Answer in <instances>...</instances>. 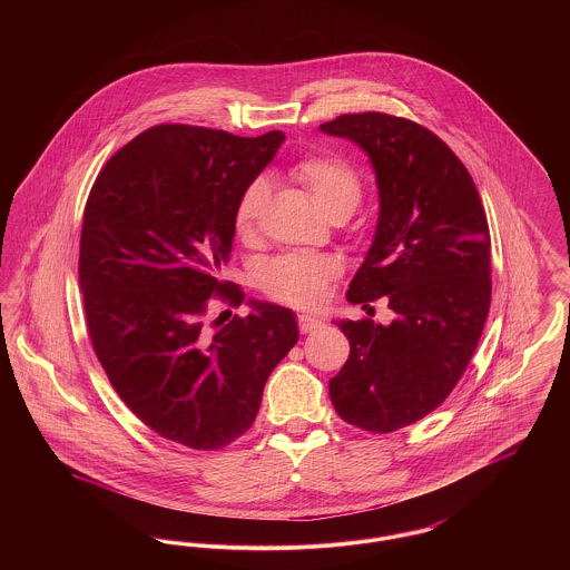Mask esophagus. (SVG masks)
<instances>
[{"mask_svg": "<svg viewBox=\"0 0 570 570\" xmlns=\"http://www.w3.org/2000/svg\"><path fill=\"white\" fill-rule=\"evenodd\" d=\"M321 326H323V323L318 318H314V316H307V314L298 316V331L301 333H312V331H316Z\"/></svg>", "mask_w": 570, "mask_h": 570, "instance_id": "obj_1", "label": "esophagus"}]
</instances>
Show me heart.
<instances>
[{
	"mask_svg": "<svg viewBox=\"0 0 570 570\" xmlns=\"http://www.w3.org/2000/svg\"><path fill=\"white\" fill-rule=\"evenodd\" d=\"M293 177L309 191L314 203L325 212L326 216H335L337 212H353L361 200L363 186L351 164L331 154L307 156L293 166ZM269 200V181L265 177H254L245 186L235 222L239 233H249L263 214ZM340 275L335 261L284 254L273 258L263 272V288L273 298L282 303H291L297 307H314L326 295V286L333 277Z\"/></svg>",
	"mask_w": 570,
	"mask_h": 570,
	"instance_id": "obj_1",
	"label": "heart"
}]
</instances>
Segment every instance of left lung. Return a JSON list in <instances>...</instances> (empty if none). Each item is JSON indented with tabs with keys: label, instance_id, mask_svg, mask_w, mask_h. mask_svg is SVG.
<instances>
[{
	"label": "left lung",
	"instance_id": "8db88e82",
	"mask_svg": "<svg viewBox=\"0 0 570 570\" xmlns=\"http://www.w3.org/2000/svg\"><path fill=\"white\" fill-rule=\"evenodd\" d=\"M321 130L356 142L379 184L376 235L346 298L367 309L384 297L395 314L391 325L335 323L351 354L328 395L346 423L389 434L440 406L476 351L491 303L488 217L432 130L386 112L340 115Z\"/></svg>",
	"mask_w": 570,
	"mask_h": 570
}]
</instances>
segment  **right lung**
I'll list each match as a JSON object with an SVG mask.
<instances>
[{
    "label": "right lung",
    "mask_w": 570,
    "mask_h": 570,
    "mask_svg": "<svg viewBox=\"0 0 570 570\" xmlns=\"http://www.w3.org/2000/svg\"><path fill=\"white\" fill-rule=\"evenodd\" d=\"M200 126H154L121 147L89 191L79 282L87 331L112 389L166 440L216 451L244 435L273 367L297 344L295 314L249 298L252 314L207 321L245 186L284 142Z\"/></svg>",
    "instance_id": "1"
}]
</instances>
